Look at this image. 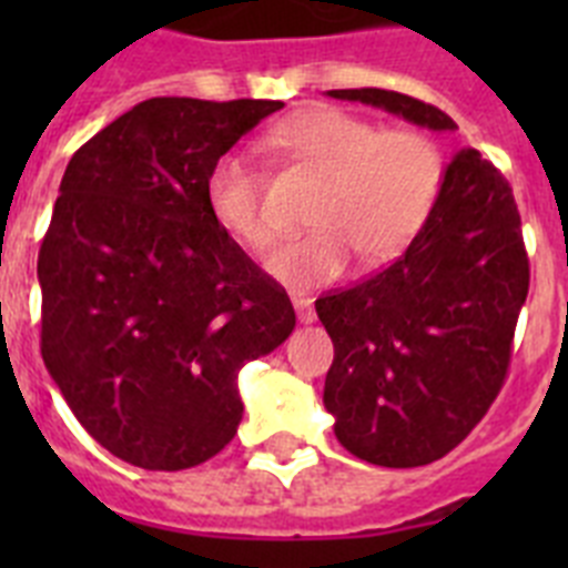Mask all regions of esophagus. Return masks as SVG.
Listing matches in <instances>:
<instances>
[{
  "mask_svg": "<svg viewBox=\"0 0 568 568\" xmlns=\"http://www.w3.org/2000/svg\"><path fill=\"white\" fill-rule=\"evenodd\" d=\"M293 307H295V315H298L301 324H313V321H315V310H313V304H310L307 298H295Z\"/></svg>",
  "mask_w": 568,
  "mask_h": 568,
  "instance_id": "34e87169",
  "label": "esophagus"
}]
</instances>
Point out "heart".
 I'll return each mask as SVG.
<instances>
[{"label":"heart","instance_id":"obj_1","mask_svg":"<svg viewBox=\"0 0 568 568\" xmlns=\"http://www.w3.org/2000/svg\"><path fill=\"white\" fill-rule=\"evenodd\" d=\"M273 139L327 175L313 210V233L270 250L264 270L293 293L333 284L355 253L366 267L395 258L424 227L440 187V153L418 130H381L344 110H313L287 119ZM213 222L241 247L273 241L267 175L241 150L219 155L204 182Z\"/></svg>","mask_w":568,"mask_h":568}]
</instances>
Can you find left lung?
Here are the masks:
<instances>
[{
  "instance_id": "8db88e82",
  "label": "left lung",
  "mask_w": 568,
  "mask_h": 568,
  "mask_svg": "<svg viewBox=\"0 0 568 568\" xmlns=\"http://www.w3.org/2000/svg\"><path fill=\"white\" fill-rule=\"evenodd\" d=\"M426 130L444 110L395 90H327ZM529 258L511 187L475 148L446 164L424 227L395 264L315 301L335 346L324 406L346 453L409 469L444 458L498 398Z\"/></svg>"
}]
</instances>
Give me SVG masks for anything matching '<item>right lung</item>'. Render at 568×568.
Returning a JSON list of instances; mask_svg holds the SVG:
<instances>
[{"label":"right lung","instance_id":"add662e5","mask_svg":"<svg viewBox=\"0 0 568 568\" xmlns=\"http://www.w3.org/2000/svg\"><path fill=\"white\" fill-rule=\"evenodd\" d=\"M284 108L162 97L73 153L39 250L42 358L110 455L179 471L219 455L244 415L239 373L290 338L287 293L204 202L219 155Z\"/></svg>","mask_w":568,"mask_h":568}]
</instances>
